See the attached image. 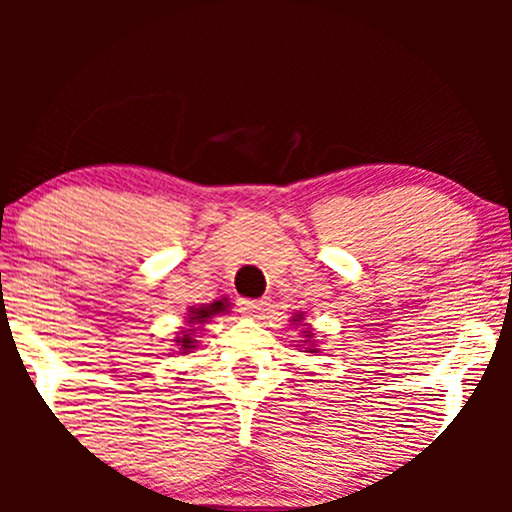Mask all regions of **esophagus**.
I'll return each mask as SVG.
<instances>
[{
    "label": "esophagus",
    "mask_w": 512,
    "mask_h": 512,
    "mask_svg": "<svg viewBox=\"0 0 512 512\" xmlns=\"http://www.w3.org/2000/svg\"><path fill=\"white\" fill-rule=\"evenodd\" d=\"M269 301L262 298V301H240V313L245 317H262L264 310H267Z\"/></svg>",
    "instance_id": "1"
}]
</instances>
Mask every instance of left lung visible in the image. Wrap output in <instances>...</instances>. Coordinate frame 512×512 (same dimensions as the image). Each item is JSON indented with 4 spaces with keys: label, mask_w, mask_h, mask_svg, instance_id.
Here are the masks:
<instances>
[{
    "label": "left lung",
    "mask_w": 512,
    "mask_h": 512,
    "mask_svg": "<svg viewBox=\"0 0 512 512\" xmlns=\"http://www.w3.org/2000/svg\"><path fill=\"white\" fill-rule=\"evenodd\" d=\"M303 315H296V322H301ZM305 337H310V334H305ZM308 351H315V349H308Z\"/></svg>",
    "instance_id": "obj_1"
}]
</instances>
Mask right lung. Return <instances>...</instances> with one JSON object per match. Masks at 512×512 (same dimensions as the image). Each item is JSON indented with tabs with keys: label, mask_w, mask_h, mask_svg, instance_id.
Here are the masks:
<instances>
[{
	"label": "right lung",
	"mask_w": 512,
	"mask_h": 512,
	"mask_svg": "<svg viewBox=\"0 0 512 512\" xmlns=\"http://www.w3.org/2000/svg\"><path fill=\"white\" fill-rule=\"evenodd\" d=\"M226 308H228L226 298H223V301H214L211 305H204V308H192V310H190V315H192V317H187V322H192V325H197V322L209 320L211 315L223 313V310H226ZM192 325H190V327H192ZM192 332H195V330H185V332H182V337L175 339V342H178V344L182 346V351H185V354H187V349H195V342H197V339H192V337H190Z\"/></svg>",
	"instance_id": "1"
}]
</instances>
